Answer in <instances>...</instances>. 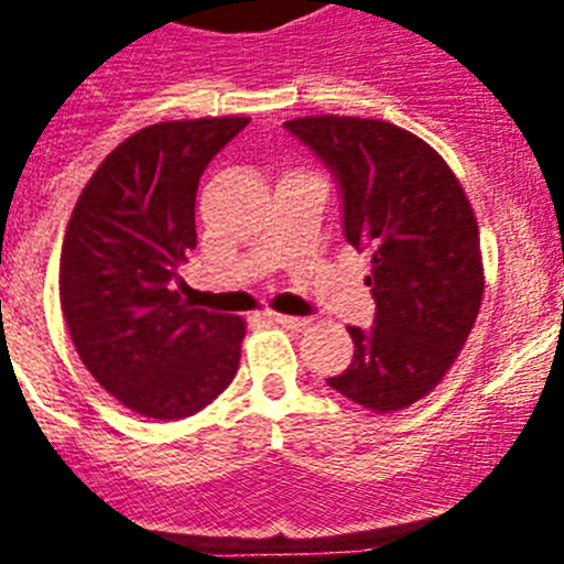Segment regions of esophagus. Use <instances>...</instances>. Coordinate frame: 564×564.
<instances>
[{
	"label": "esophagus",
	"mask_w": 564,
	"mask_h": 564,
	"mask_svg": "<svg viewBox=\"0 0 564 564\" xmlns=\"http://www.w3.org/2000/svg\"><path fill=\"white\" fill-rule=\"evenodd\" d=\"M272 322H278L281 324V327H286V329H305L311 324V318H305V316H286V314H272Z\"/></svg>",
	"instance_id": "esophagus-1"
}]
</instances>
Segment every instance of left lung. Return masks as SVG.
Masks as SVG:
<instances>
[{"instance_id":"8db88e82","label":"left lung","mask_w":564,"mask_h":564,"mask_svg":"<svg viewBox=\"0 0 564 564\" xmlns=\"http://www.w3.org/2000/svg\"><path fill=\"white\" fill-rule=\"evenodd\" d=\"M286 128L338 176L346 240L371 253L377 324L349 327L355 360L327 384L368 412H401L445 379L480 314L475 209L445 158L398 124L316 113Z\"/></svg>"}]
</instances>
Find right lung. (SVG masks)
Masks as SVG:
<instances>
[{
    "label": "right lung",
    "instance_id": "1",
    "mask_svg": "<svg viewBox=\"0 0 564 564\" xmlns=\"http://www.w3.org/2000/svg\"><path fill=\"white\" fill-rule=\"evenodd\" d=\"M248 122L172 119L128 135L67 220L59 303L73 346L95 382L141 417H191L240 368L246 318L193 308L174 278L196 248L198 176Z\"/></svg>",
    "mask_w": 564,
    "mask_h": 564
}]
</instances>
